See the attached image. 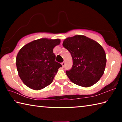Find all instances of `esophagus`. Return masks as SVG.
<instances>
[{
	"label": "esophagus",
	"mask_w": 122,
	"mask_h": 122,
	"mask_svg": "<svg viewBox=\"0 0 122 122\" xmlns=\"http://www.w3.org/2000/svg\"><path fill=\"white\" fill-rule=\"evenodd\" d=\"M61 65H62V66L63 67H65V62H62Z\"/></svg>",
	"instance_id": "1"
}]
</instances>
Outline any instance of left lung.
<instances>
[{
	"mask_svg": "<svg viewBox=\"0 0 122 122\" xmlns=\"http://www.w3.org/2000/svg\"><path fill=\"white\" fill-rule=\"evenodd\" d=\"M62 45L73 59L71 68L66 71L70 80L84 87L98 81L104 73L107 62L103 47L96 41L80 35L66 39Z\"/></svg>",
	"mask_w": 122,
	"mask_h": 122,
	"instance_id": "8db88e82",
	"label": "left lung"
}]
</instances>
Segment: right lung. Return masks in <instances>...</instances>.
Masks as SVG:
<instances>
[{
    "instance_id": "1",
    "label": "right lung",
    "mask_w": 122,
    "mask_h": 122,
    "mask_svg": "<svg viewBox=\"0 0 122 122\" xmlns=\"http://www.w3.org/2000/svg\"><path fill=\"white\" fill-rule=\"evenodd\" d=\"M60 43V39H40L22 47L16 58L19 77L28 87L40 90L49 85L60 67L55 61L53 48Z\"/></svg>"
}]
</instances>
